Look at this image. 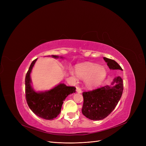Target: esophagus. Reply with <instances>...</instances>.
Segmentation results:
<instances>
[{
    "label": "esophagus",
    "instance_id": "1",
    "mask_svg": "<svg viewBox=\"0 0 146 146\" xmlns=\"http://www.w3.org/2000/svg\"><path fill=\"white\" fill-rule=\"evenodd\" d=\"M76 91H77V92H78V93H81L82 91V89L79 86H77L76 87Z\"/></svg>",
    "mask_w": 146,
    "mask_h": 146
}]
</instances>
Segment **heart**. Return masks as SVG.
I'll use <instances>...</instances> for the list:
<instances>
[{
	"label": "heart",
	"mask_w": 146,
	"mask_h": 146,
	"mask_svg": "<svg viewBox=\"0 0 146 146\" xmlns=\"http://www.w3.org/2000/svg\"><path fill=\"white\" fill-rule=\"evenodd\" d=\"M73 76L82 78H86V85L90 87L99 85L105 76L106 70L104 67H99L98 65L89 64L79 66L77 68V73L70 71Z\"/></svg>",
	"instance_id": "heart-1"
}]
</instances>
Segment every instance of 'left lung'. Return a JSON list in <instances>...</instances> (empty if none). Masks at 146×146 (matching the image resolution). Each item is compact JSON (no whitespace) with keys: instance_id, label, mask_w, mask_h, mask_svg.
Wrapping results in <instances>:
<instances>
[{"instance_id":"1","label":"left lung","mask_w":146,"mask_h":146,"mask_svg":"<svg viewBox=\"0 0 146 146\" xmlns=\"http://www.w3.org/2000/svg\"><path fill=\"white\" fill-rule=\"evenodd\" d=\"M110 69H119L122 68L116 61L104 58ZM113 86H105L95 90L83 92V114L91 120L98 121L107 117L115 108L120 100L123 90L122 79L117 77L111 83Z\"/></svg>"}]
</instances>
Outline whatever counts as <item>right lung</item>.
<instances>
[{
	"label": "right lung",
	"instance_id": "right-lung-1",
	"mask_svg": "<svg viewBox=\"0 0 146 146\" xmlns=\"http://www.w3.org/2000/svg\"><path fill=\"white\" fill-rule=\"evenodd\" d=\"M54 58L57 56L53 55ZM35 59L31 63L25 79V99L29 108L38 117L53 120L61 112L63 101L69 94L76 92L74 86H68L63 83H60L50 91L44 92L34 91L30 85V74L33 66L36 61Z\"/></svg>",
	"mask_w": 146,
	"mask_h": 146
}]
</instances>
